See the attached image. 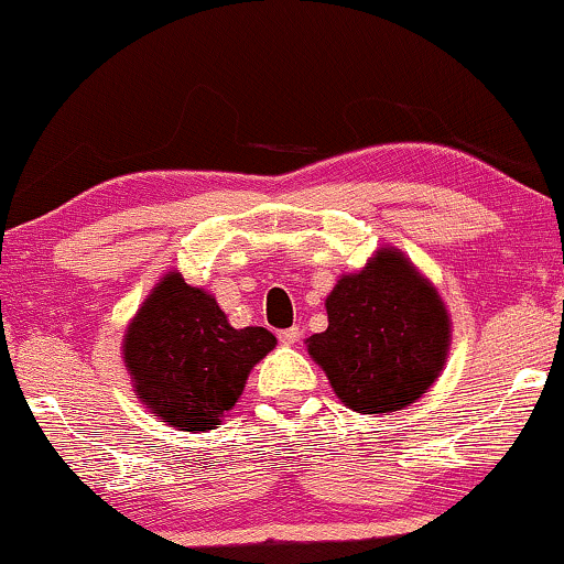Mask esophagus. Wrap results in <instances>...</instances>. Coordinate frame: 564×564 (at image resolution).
<instances>
[{"mask_svg": "<svg viewBox=\"0 0 564 564\" xmlns=\"http://www.w3.org/2000/svg\"><path fill=\"white\" fill-rule=\"evenodd\" d=\"M300 336H302V328H300V325H291V328L278 330V341L286 344V347H291V344L300 341Z\"/></svg>", "mask_w": 564, "mask_h": 564, "instance_id": "obj_1", "label": "esophagus"}]
</instances>
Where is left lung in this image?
<instances>
[{
    "label": "left lung",
    "mask_w": 564,
    "mask_h": 564,
    "mask_svg": "<svg viewBox=\"0 0 564 564\" xmlns=\"http://www.w3.org/2000/svg\"><path fill=\"white\" fill-rule=\"evenodd\" d=\"M325 310L328 328L307 347L349 410H402L438 378L449 315L436 289L399 252L381 249L368 268L344 275Z\"/></svg>",
    "instance_id": "1"
}]
</instances>
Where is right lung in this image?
Masks as SVG:
<instances>
[{
  "label": "right lung",
  "instance_id": "1",
  "mask_svg": "<svg viewBox=\"0 0 564 564\" xmlns=\"http://www.w3.org/2000/svg\"><path fill=\"white\" fill-rule=\"evenodd\" d=\"M273 347L268 328H230L207 291L171 273L133 317L123 355L135 393L162 423L209 431L234 410L249 370Z\"/></svg>",
  "mask_w": 564,
  "mask_h": 564
}]
</instances>
